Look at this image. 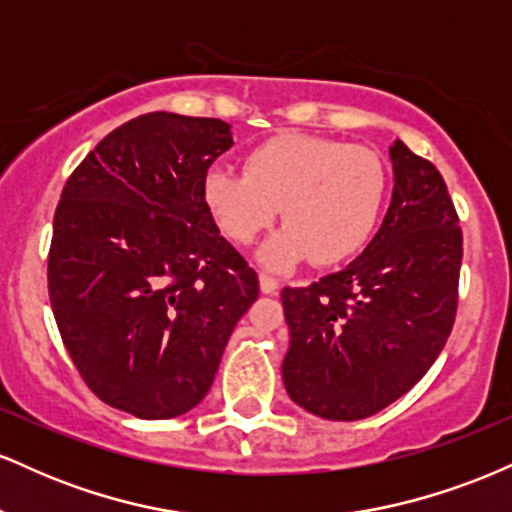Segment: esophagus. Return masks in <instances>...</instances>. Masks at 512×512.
<instances>
[{
  "label": "esophagus",
  "instance_id": "esophagus-1",
  "mask_svg": "<svg viewBox=\"0 0 512 512\" xmlns=\"http://www.w3.org/2000/svg\"><path fill=\"white\" fill-rule=\"evenodd\" d=\"M260 289H262V293H274L279 291V279H276V276H272V274H260Z\"/></svg>",
  "mask_w": 512,
  "mask_h": 512
}]
</instances>
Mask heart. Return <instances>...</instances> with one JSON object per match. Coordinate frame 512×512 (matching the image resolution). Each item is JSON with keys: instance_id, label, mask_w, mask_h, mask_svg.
<instances>
[{"instance_id": "1", "label": "heart", "mask_w": 512, "mask_h": 512, "mask_svg": "<svg viewBox=\"0 0 512 512\" xmlns=\"http://www.w3.org/2000/svg\"><path fill=\"white\" fill-rule=\"evenodd\" d=\"M202 197L236 245L255 243L281 207L286 228L262 250L269 267L284 269L305 257L330 267L354 257L378 228L387 168L368 146L281 134L248 151L243 173L211 168Z\"/></svg>"}]
</instances>
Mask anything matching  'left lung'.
Segmentation results:
<instances>
[{
  "label": "left lung",
  "mask_w": 512,
  "mask_h": 512,
  "mask_svg": "<svg viewBox=\"0 0 512 512\" xmlns=\"http://www.w3.org/2000/svg\"><path fill=\"white\" fill-rule=\"evenodd\" d=\"M395 190L383 226L342 272L281 291L298 407L332 421L385 409L419 383L457 315L462 228L443 175L404 142L390 146Z\"/></svg>",
  "instance_id": "8db88e82"
}]
</instances>
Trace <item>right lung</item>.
<instances>
[{
    "mask_svg": "<svg viewBox=\"0 0 512 512\" xmlns=\"http://www.w3.org/2000/svg\"><path fill=\"white\" fill-rule=\"evenodd\" d=\"M233 146L216 117L125 122L64 185L48 255L57 330L98 399L139 419L202 402L257 272L204 207L211 163Z\"/></svg>",
    "mask_w": 512,
    "mask_h": 512,
    "instance_id": "right-lung-1",
    "label": "right lung"
}]
</instances>
